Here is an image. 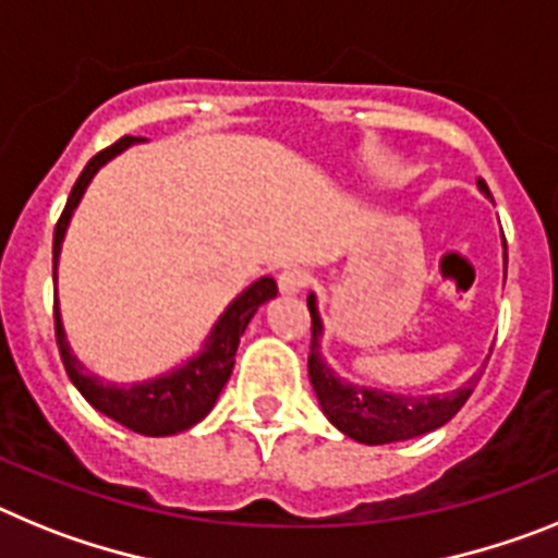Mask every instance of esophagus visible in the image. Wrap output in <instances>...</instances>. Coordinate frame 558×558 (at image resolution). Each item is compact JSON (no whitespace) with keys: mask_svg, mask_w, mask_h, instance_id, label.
<instances>
[{"mask_svg":"<svg viewBox=\"0 0 558 558\" xmlns=\"http://www.w3.org/2000/svg\"><path fill=\"white\" fill-rule=\"evenodd\" d=\"M308 280H312V278H308L306 269H298V266H294V269H283V272H280L278 286H280V292H283V294H298V292H303V289H306Z\"/></svg>","mask_w":558,"mask_h":558,"instance_id":"esophagus-1","label":"esophagus"}]
</instances>
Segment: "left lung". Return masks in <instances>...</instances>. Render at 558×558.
I'll return each instance as SVG.
<instances>
[{
  "instance_id": "8db88e82",
  "label": "left lung",
  "mask_w": 558,
  "mask_h": 558,
  "mask_svg": "<svg viewBox=\"0 0 558 558\" xmlns=\"http://www.w3.org/2000/svg\"><path fill=\"white\" fill-rule=\"evenodd\" d=\"M477 185L488 196V187L483 179ZM308 312H312L308 379H312L319 407H323L326 418L337 426L339 433H345L348 438L367 444V447L396 444V440H410L424 433H433V429L447 424L449 418H454V413L472 396L474 385L481 381V373H474L466 385L444 396H404L376 390V387L351 385V381L339 379L323 360V351H319L323 319H319L314 294H308Z\"/></svg>"
}]
</instances>
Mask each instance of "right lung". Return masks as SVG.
Instances as JSON below:
<instances>
[{
	"label": "right lung",
	"mask_w": 558,
	"mask_h": 558,
	"mask_svg": "<svg viewBox=\"0 0 558 558\" xmlns=\"http://www.w3.org/2000/svg\"><path fill=\"white\" fill-rule=\"evenodd\" d=\"M140 140L143 137L118 140V143L104 148V151L95 154L86 162V168L77 177L75 187H72L70 198H66L64 213L58 219L56 235H52V278H56L58 255H61V244H64L72 213H75L77 202L84 198L92 177L109 159L123 154L129 145L140 143ZM275 294H278V286H275L272 278H260L252 286H246L244 292L225 308V314L216 319L210 337L205 339V345H202V351L196 356H191L185 365L173 367L171 373H162L157 379L137 381V385H114V381H106L100 376H95V373L86 371L77 362L75 353H72L70 342H66L64 323H61V312H58L56 303L58 351H61L66 376L77 387V393L84 396L98 413L109 415L111 421L129 426L134 433L151 435V438L185 433V429L198 424L213 410L219 393L225 390L227 379H230L232 365H235V351H239V342L244 337L246 326H250V319Z\"/></svg>",
	"instance_id": "1"
}]
</instances>
